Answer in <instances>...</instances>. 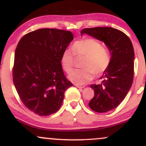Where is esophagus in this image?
<instances>
[{
    "instance_id": "esophagus-1",
    "label": "esophagus",
    "mask_w": 146,
    "mask_h": 146,
    "mask_svg": "<svg viewBox=\"0 0 146 146\" xmlns=\"http://www.w3.org/2000/svg\"><path fill=\"white\" fill-rule=\"evenodd\" d=\"M75 86H76L78 88H84L85 86L84 85H81V84H75Z\"/></svg>"
}]
</instances>
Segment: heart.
<instances>
[{
	"label": "heart",
	"mask_w": 146,
	"mask_h": 146,
	"mask_svg": "<svg viewBox=\"0 0 146 146\" xmlns=\"http://www.w3.org/2000/svg\"><path fill=\"white\" fill-rule=\"evenodd\" d=\"M75 56H85L83 68L75 70L69 78L73 82L84 84L89 82L96 75H100L109 67L111 56L109 50L102 46L100 41L94 38H86L75 41L72 50L66 48L60 58L62 66L66 73H71L74 68Z\"/></svg>",
	"instance_id": "b5f03b06"
}]
</instances>
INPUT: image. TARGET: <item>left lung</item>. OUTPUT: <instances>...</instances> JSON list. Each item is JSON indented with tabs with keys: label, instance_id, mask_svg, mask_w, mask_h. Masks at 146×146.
<instances>
[{
	"label": "left lung",
	"instance_id": "1",
	"mask_svg": "<svg viewBox=\"0 0 146 146\" xmlns=\"http://www.w3.org/2000/svg\"><path fill=\"white\" fill-rule=\"evenodd\" d=\"M83 33L104 42L111 54L109 67L100 78L102 82L90 85L95 95L88 104L95 112L106 113L121 103L132 86L135 60L133 46L124 33L113 27L85 28L81 31V34Z\"/></svg>",
	"mask_w": 146,
	"mask_h": 146
}]
</instances>
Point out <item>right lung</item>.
Listing matches in <instances>:
<instances>
[{
	"label": "right lung",
	"mask_w": 146,
	"mask_h": 146,
	"mask_svg": "<svg viewBox=\"0 0 146 146\" xmlns=\"http://www.w3.org/2000/svg\"><path fill=\"white\" fill-rule=\"evenodd\" d=\"M73 38L69 31L46 28L27 33L18 42L13 82L23 104L36 115L56 113L65 90L73 86L64 74L60 58Z\"/></svg>",
	"instance_id": "1"
}]
</instances>
